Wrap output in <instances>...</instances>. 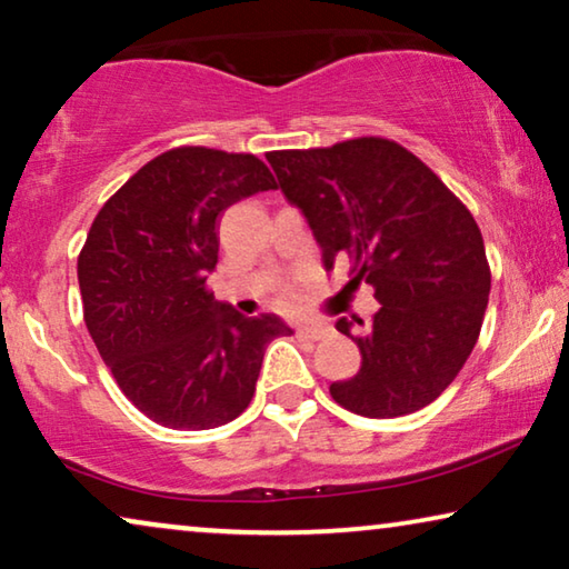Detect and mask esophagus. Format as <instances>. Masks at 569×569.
I'll return each instance as SVG.
<instances>
[{"mask_svg": "<svg viewBox=\"0 0 569 569\" xmlns=\"http://www.w3.org/2000/svg\"><path fill=\"white\" fill-rule=\"evenodd\" d=\"M329 331H331L329 326H323V323H308V326H298V329H295V333H298L300 339H313V341L323 339Z\"/></svg>", "mask_w": 569, "mask_h": 569, "instance_id": "obj_1", "label": "esophagus"}]
</instances>
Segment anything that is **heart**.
<instances>
[{
	"label": "heart",
	"mask_w": 569,
	"mask_h": 569,
	"mask_svg": "<svg viewBox=\"0 0 569 569\" xmlns=\"http://www.w3.org/2000/svg\"><path fill=\"white\" fill-rule=\"evenodd\" d=\"M287 300H290V298H287V295H284V302H287Z\"/></svg>",
	"instance_id": "obj_1"
}]
</instances>
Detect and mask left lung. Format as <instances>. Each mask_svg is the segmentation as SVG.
<instances>
[{"label": "left lung", "instance_id": "obj_1", "mask_svg": "<svg viewBox=\"0 0 569 569\" xmlns=\"http://www.w3.org/2000/svg\"><path fill=\"white\" fill-rule=\"evenodd\" d=\"M267 160L313 230L323 267L349 256L352 282H368L380 302L370 323L337 321L362 365L331 383L333 401L372 419L432 403L469 360L492 284L469 209L422 160L380 137Z\"/></svg>", "mask_w": 569, "mask_h": 569}]
</instances>
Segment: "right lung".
<instances>
[{
    "label": "right lung",
    "mask_w": 569,
    "mask_h": 569,
    "mask_svg": "<svg viewBox=\"0 0 569 569\" xmlns=\"http://www.w3.org/2000/svg\"><path fill=\"white\" fill-rule=\"evenodd\" d=\"M277 189L253 154L178 147L100 209L77 261L84 323L134 407L173 430L228 425L253 399L263 349L292 329L207 292L220 214Z\"/></svg>",
    "instance_id": "add662e5"
}]
</instances>
